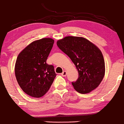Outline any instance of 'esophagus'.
I'll list each match as a JSON object with an SVG mask.
<instances>
[{
    "label": "esophagus",
    "instance_id": "34e87169",
    "mask_svg": "<svg viewBox=\"0 0 124 124\" xmlns=\"http://www.w3.org/2000/svg\"><path fill=\"white\" fill-rule=\"evenodd\" d=\"M61 75H62V76H66V71H63V72H62V73H61Z\"/></svg>",
    "mask_w": 124,
    "mask_h": 124
}]
</instances>
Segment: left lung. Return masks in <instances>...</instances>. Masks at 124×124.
<instances>
[{
	"mask_svg": "<svg viewBox=\"0 0 124 124\" xmlns=\"http://www.w3.org/2000/svg\"><path fill=\"white\" fill-rule=\"evenodd\" d=\"M56 44L76 67L79 77L72 84L77 92L86 94L97 87L105 74L104 60L99 48L86 38L79 37H66Z\"/></svg>",
	"mask_w": 124,
	"mask_h": 124,
	"instance_id": "1",
	"label": "left lung"
}]
</instances>
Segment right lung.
Returning a JSON list of instances; mask_svg holds the SVG:
<instances>
[{"instance_id":"obj_1","label":"right lung","mask_w":124,"mask_h":124,"mask_svg":"<svg viewBox=\"0 0 124 124\" xmlns=\"http://www.w3.org/2000/svg\"><path fill=\"white\" fill-rule=\"evenodd\" d=\"M54 43V39L49 38L34 41L21 51L17 58V81L23 92L31 97L43 96L56 76L53 65L46 63Z\"/></svg>"}]
</instances>
